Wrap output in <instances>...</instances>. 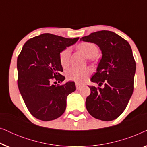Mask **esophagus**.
Segmentation results:
<instances>
[{
  "label": "esophagus",
  "mask_w": 147,
  "mask_h": 147,
  "mask_svg": "<svg viewBox=\"0 0 147 147\" xmlns=\"http://www.w3.org/2000/svg\"><path fill=\"white\" fill-rule=\"evenodd\" d=\"M84 85H82V84H80L79 83H76V89H77V90H80V88H81Z\"/></svg>",
  "instance_id": "1"
}]
</instances>
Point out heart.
Returning <instances> with one entry per match:
<instances>
[{"label": "heart", "instance_id": "obj_1", "mask_svg": "<svg viewBox=\"0 0 147 147\" xmlns=\"http://www.w3.org/2000/svg\"><path fill=\"white\" fill-rule=\"evenodd\" d=\"M78 49L83 53L86 57L92 58L98 54V49L95 44L89 42H84L78 45ZM69 61V49L67 48L59 53V61L63 67H67ZM91 73L89 68H80L71 67L65 72L67 80L76 82H84Z\"/></svg>", "mask_w": 147, "mask_h": 147}]
</instances>
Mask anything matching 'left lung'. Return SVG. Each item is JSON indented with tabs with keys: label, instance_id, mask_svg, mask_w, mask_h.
Wrapping results in <instances>:
<instances>
[{
	"label": "left lung",
	"instance_id": "8db88e82",
	"mask_svg": "<svg viewBox=\"0 0 147 147\" xmlns=\"http://www.w3.org/2000/svg\"><path fill=\"white\" fill-rule=\"evenodd\" d=\"M80 41L96 44L102 53L90 80L100 87L89 86L86 108L96 119L111 121L121 115L133 93L136 63L132 49L126 40L110 31L92 33Z\"/></svg>",
	"mask_w": 147,
	"mask_h": 147
}]
</instances>
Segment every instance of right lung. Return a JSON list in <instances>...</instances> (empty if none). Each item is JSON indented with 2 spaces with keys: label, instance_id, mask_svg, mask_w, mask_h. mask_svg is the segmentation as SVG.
I'll return each mask as SVG.
<instances>
[{
  "label": "right lung",
  "instance_id": "obj_1",
  "mask_svg": "<svg viewBox=\"0 0 147 147\" xmlns=\"http://www.w3.org/2000/svg\"><path fill=\"white\" fill-rule=\"evenodd\" d=\"M78 39L44 33L24 44L17 58L18 87L30 113L37 119L55 120L65 112L66 99L76 90L75 83H53L65 80L59 53Z\"/></svg>",
  "mask_w": 147,
  "mask_h": 147
}]
</instances>
